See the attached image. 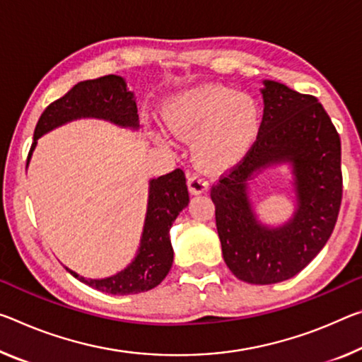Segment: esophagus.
<instances>
[{"label":"esophagus","mask_w":362,"mask_h":362,"mask_svg":"<svg viewBox=\"0 0 362 362\" xmlns=\"http://www.w3.org/2000/svg\"><path fill=\"white\" fill-rule=\"evenodd\" d=\"M187 185H188V190H190L192 194L206 193V192H208V188H209L208 180H206L202 174H190V175H188Z\"/></svg>","instance_id":"34e87169"}]
</instances>
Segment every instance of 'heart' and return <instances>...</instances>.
<instances>
[{
    "instance_id": "1",
    "label": "heart",
    "mask_w": 362,
    "mask_h": 362,
    "mask_svg": "<svg viewBox=\"0 0 362 362\" xmlns=\"http://www.w3.org/2000/svg\"><path fill=\"white\" fill-rule=\"evenodd\" d=\"M164 120L172 134L192 140L199 168L222 172L246 158L261 132L262 114L253 96L223 85L203 83L179 91L165 101ZM163 140L169 139L164 129Z\"/></svg>"
}]
</instances>
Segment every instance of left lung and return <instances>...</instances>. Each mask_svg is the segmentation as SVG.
<instances>
[{
	"label": "left lung",
	"instance_id": "obj_1",
	"mask_svg": "<svg viewBox=\"0 0 362 362\" xmlns=\"http://www.w3.org/2000/svg\"><path fill=\"white\" fill-rule=\"evenodd\" d=\"M257 140L237 168L211 188L222 256L235 277L269 285L301 272L334 232L341 204V143L329 114L311 95L264 80ZM286 163L297 202L282 226L257 219L249 183L269 167Z\"/></svg>",
	"mask_w": 362,
	"mask_h": 362
}]
</instances>
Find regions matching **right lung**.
Returning a JSON list of instances; mask_svg holds the SVG:
<instances>
[{"label":"right lung","mask_w":362,"mask_h":362,"mask_svg":"<svg viewBox=\"0 0 362 362\" xmlns=\"http://www.w3.org/2000/svg\"><path fill=\"white\" fill-rule=\"evenodd\" d=\"M77 119H101L122 129H140L135 95L127 88L122 77L105 76L83 80L74 85L62 98L51 103L40 116L27 165L40 136ZM188 202L190 198L182 169L151 179L140 246L129 266L105 279H85L69 267L66 271L103 293L135 295L154 288L163 282L172 267L174 250L169 230Z\"/></svg>","instance_id":"add662e5"}]
</instances>
